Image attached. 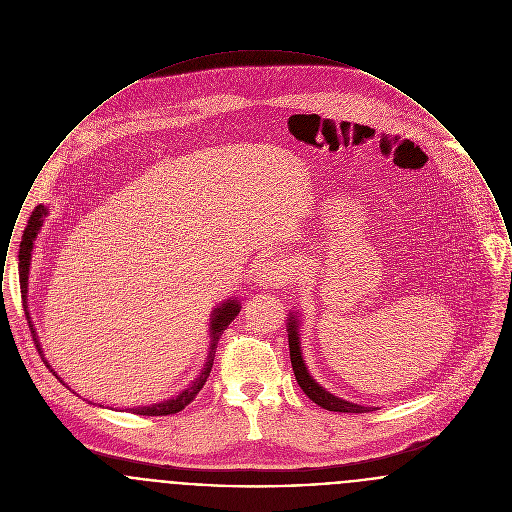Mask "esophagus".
<instances>
[{"label": "esophagus", "instance_id": "obj_1", "mask_svg": "<svg viewBox=\"0 0 512 512\" xmlns=\"http://www.w3.org/2000/svg\"><path fill=\"white\" fill-rule=\"evenodd\" d=\"M293 272L291 268L281 260H268L262 264L258 273V283L266 289H279L287 283H291Z\"/></svg>", "mask_w": 512, "mask_h": 512}]
</instances>
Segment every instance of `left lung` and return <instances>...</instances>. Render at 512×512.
I'll return each instance as SVG.
<instances>
[{
    "mask_svg": "<svg viewBox=\"0 0 512 512\" xmlns=\"http://www.w3.org/2000/svg\"><path fill=\"white\" fill-rule=\"evenodd\" d=\"M289 353H291V365H293V373L299 382V386L303 388V392L308 398L330 411H340V413H365V411H373L375 408H365V406H357L351 402H345L341 398L332 396L330 392H326L322 386H318L312 376L308 375L305 361L301 357V345H299V332H297V318H289Z\"/></svg>",
    "mask_w": 512,
    "mask_h": 512,
    "instance_id": "obj_1",
    "label": "left lung"
}]
</instances>
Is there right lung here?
Returning <instances> with one entry per match:
<instances>
[{"label":"right lung","mask_w":512,"mask_h":512,"mask_svg":"<svg viewBox=\"0 0 512 512\" xmlns=\"http://www.w3.org/2000/svg\"><path fill=\"white\" fill-rule=\"evenodd\" d=\"M46 215V207L44 205H36L33 209V215L29 217V225L25 227L23 231V240H21V248H19V283H21V299H23V305L27 303V283H29V268H31V252H33V242H35L36 235H38V229L42 225V217ZM240 307L237 301H227L223 303L221 307L213 310V318H211V347H209V355H207V361H205L204 371L198 375V378L194 380V384L190 388H186L184 392H180L178 396H174L171 400H165L161 404H153V406H143V408H130V411H134L137 415H171L176 413L180 409L186 408L196 396L198 392L204 388L205 380L211 373V367H213V359H215V351H217V343L219 338L223 334V330H227V326L235 320V316L239 314ZM27 314V320H29V326H31V332L35 334L33 330V324H31V316L29 312ZM40 347V345H36ZM46 363V361H44ZM48 367V365H46Z\"/></svg>","instance_id":"1"}]
</instances>
